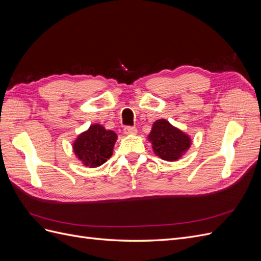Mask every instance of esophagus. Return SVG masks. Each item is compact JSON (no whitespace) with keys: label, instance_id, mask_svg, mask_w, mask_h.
Masks as SVG:
<instances>
[{"label":"esophagus","instance_id":"34e87169","mask_svg":"<svg viewBox=\"0 0 261 261\" xmlns=\"http://www.w3.org/2000/svg\"><path fill=\"white\" fill-rule=\"evenodd\" d=\"M124 134H126V135H136L137 129L135 127H132V126H126L124 128Z\"/></svg>","mask_w":261,"mask_h":261}]
</instances>
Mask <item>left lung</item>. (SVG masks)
I'll return each mask as SVG.
<instances>
[{
	"mask_svg": "<svg viewBox=\"0 0 261 261\" xmlns=\"http://www.w3.org/2000/svg\"><path fill=\"white\" fill-rule=\"evenodd\" d=\"M147 138L152 145L154 154L169 162L179 160L192 145L191 136L164 118L152 124Z\"/></svg>",
	"mask_w": 261,
	"mask_h": 261,
	"instance_id": "8db88e82",
	"label": "left lung"
}]
</instances>
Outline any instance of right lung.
Instances as JSON below:
<instances>
[{
  "label": "right lung",
  "instance_id": "add662e5",
  "mask_svg": "<svg viewBox=\"0 0 261 261\" xmlns=\"http://www.w3.org/2000/svg\"><path fill=\"white\" fill-rule=\"evenodd\" d=\"M117 140L116 133L100 124H91L73 143L76 158L86 168H98L112 156Z\"/></svg>",
  "mask_w": 261,
  "mask_h": 261
}]
</instances>
